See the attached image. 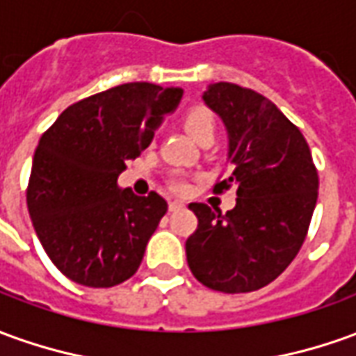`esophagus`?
I'll return each mask as SVG.
<instances>
[{
	"label": "esophagus",
	"instance_id": "esophagus-1",
	"mask_svg": "<svg viewBox=\"0 0 356 356\" xmlns=\"http://www.w3.org/2000/svg\"><path fill=\"white\" fill-rule=\"evenodd\" d=\"M168 209H170V211L184 209V203L182 202H170V203H168Z\"/></svg>",
	"mask_w": 356,
	"mask_h": 356
}]
</instances>
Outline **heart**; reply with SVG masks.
Segmentation results:
<instances>
[{
  "label": "heart",
  "instance_id": "1",
  "mask_svg": "<svg viewBox=\"0 0 356 356\" xmlns=\"http://www.w3.org/2000/svg\"><path fill=\"white\" fill-rule=\"evenodd\" d=\"M184 127L188 129V134L195 141H202L205 137H213L215 139L217 118H215V114L207 106H193L184 114ZM170 186L176 192H186V188H188V184L184 182L182 178H172Z\"/></svg>",
  "mask_w": 356,
  "mask_h": 356
}]
</instances>
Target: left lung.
Segmentation results:
<instances>
[{
	"mask_svg": "<svg viewBox=\"0 0 356 356\" xmlns=\"http://www.w3.org/2000/svg\"><path fill=\"white\" fill-rule=\"evenodd\" d=\"M203 102L229 134L232 172L215 192L234 184L238 197L227 213L190 203L197 229L186 240V257L205 286L250 293L269 285L298 254L318 200V172L300 129L259 92L213 83Z\"/></svg>",
	"mask_w": 356,
	"mask_h": 356,
	"instance_id": "left-lung-1",
	"label": "left lung"
}]
</instances>
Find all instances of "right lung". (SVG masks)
Returning <instances> with one entry per match:
<instances>
[{
  "label": "right lung",
  "mask_w": 356,
  "mask_h": 356,
  "mask_svg": "<svg viewBox=\"0 0 356 356\" xmlns=\"http://www.w3.org/2000/svg\"><path fill=\"white\" fill-rule=\"evenodd\" d=\"M180 87L126 83L65 108L40 137L26 205L42 248L63 275L92 289L134 275L168 205L118 186L126 161L153 141Z\"/></svg>",
  "instance_id": "add662e5"
}]
</instances>
